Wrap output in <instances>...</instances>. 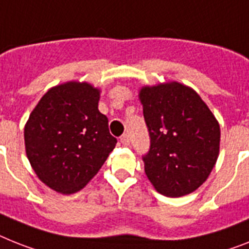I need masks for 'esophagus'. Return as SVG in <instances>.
<instances>
[{
	"label": "esophagus",
	"instance_id": "34e87169",
	"mask_svg": "<svg viewBox=\"0 0 249 249\" xmlns=\"http://www.w3.org/2000/svg\"><path fill=\"white\" fill-rule=\"evenodd\" d=\"M121 142H122V145H124V146H128V145H129V136H128V135H123V136L121 137Z\"/></svg>",
	"mask_w": 249,
	"mask_h": 249
}]
</instances>
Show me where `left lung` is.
<instances>
[{
  "label": "left lung",
  "instance_id": "8db88e82",
  "mask_svg": "<svg viewBox=\"0 0 249 249\" xmlns=\"http://www.w3.org/2000/svg\"><path fill=\"white\" fill-rule=\"evenodd\" d=\"M151 146L145 173L160 195L192 194L209 178L220 151V124L192 88L178 81L139 90Z\"/></svg>",
  "mask_w": 249,
  "mask_h": 249
}]
</instances>
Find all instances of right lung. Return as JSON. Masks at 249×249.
<instances>
[{
	"instance_id": "right-lung-1",
	"label": "right lung",
	"mask_w": 249,
	"mask_h": 249,
	"mask_svg": "<svg viewBox=\"0 0 249 249\" xmlns=\"http://www.w3.org/2000/svg\"><path fill=\"white\" fill-rule=\"evenodd\" d=\"M100 89L86 81L52 86L24 127L25 153L36 177L51 190L72 195L94 178L117 140L99 112Z\"/></svg>"
}]
</instances>
